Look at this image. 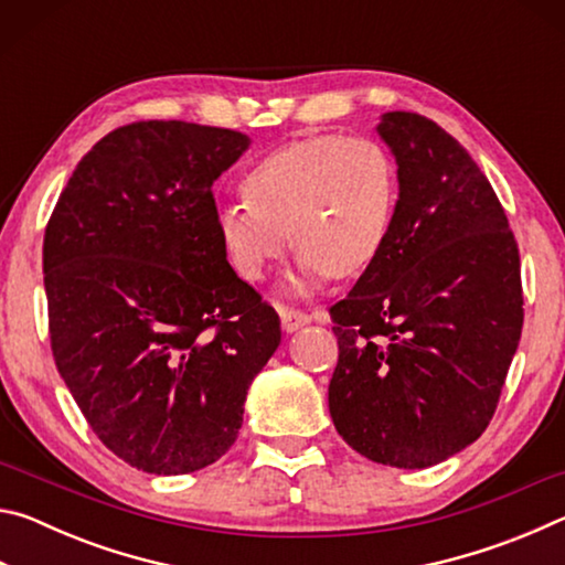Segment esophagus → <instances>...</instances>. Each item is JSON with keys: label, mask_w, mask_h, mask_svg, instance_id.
<instances>
[{"label": "esophagus", "mask_w": 565, "mask_h": 565, "mask_svg": "<svg viewBox=\"0 0 565 565\" xmlns=\"http://www.w3.org/2000/svg\"><path fill=\"white\" fill-rule=\"evenodd\" d=\"M279 317H281V327H284L286 333H294V331H299L301 327H306V323H311L309 313L289 309V306H279Z\"/></svg>", "instance_id": "1"}]
</instances>
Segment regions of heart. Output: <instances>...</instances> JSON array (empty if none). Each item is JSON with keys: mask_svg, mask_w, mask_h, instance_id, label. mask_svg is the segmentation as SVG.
Returning <instances> with one entry per match:
<instances>
[{"mask_svg": "<svg viewBox=\"0 0 565 565\" xmlns=\"http://www.w3.org/2000/svg\"><path fill=\"white\" fill-rule=\"evenodd\" d=\"M242 191L244 199L216 206L228 262L259 281L291 238L299 248L286 289L306 296L376 259L394 218L396 167L374 139L323 134L256 161Z\"/></svg>", "mask_w": 565, "mask_h": 565, "instance_id": "heart-1", "label": "heart"}]
</instances>
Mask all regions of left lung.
I'll return each instance as SVG.
<instances>
[{
	"label": "left lung",
	"instance_id": "8db88e82",
	"mask_svg": "<svg viewBox=\"0 0 565 565\" xmlns=\"http://www.w3.org/2000/svg\"><path fill=\"white\" fill-rule=\"evenodd\" d=\"M398 199L384 246L331 306L329 411L369 461L428 468L486 431L523 327L519 246L471 154L436 121L386 111Z\"/></svg>",
	"mask_w": 565,
	"mask_h": 565
}]
</instances>
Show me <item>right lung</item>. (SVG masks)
Masks as SVG:
<instances>
[{"label":"right lung","mask_w":565,"mask_h":565,"mask_svg":"<svg viewBox=\"0 0 565 565\" xmlns=\"http://www.w3.org/2000/svg\"><path fill=\"white\" fill-rule=\"evenodd\" d=\"M242 131L137 121L76 164L44 232L56 369L99 441L157 476L222 458L279 317L226 262L212 186Z\"/></svg>","instance_id":"obj_1"}]
</instances>
